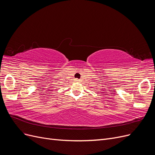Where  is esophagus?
<instances>
[{
    "label": "esophagus",
    "instance_id": "obj_1",
    "mask_svg": "<svg viewBox=\"0 0 155 155\" xmlns=\"http://www.w3.org/2000/svg\"><path fill=\"white\" fill-rule=\"evenodd\" d=\"M76 81H79V79H76Z\"/></svg>",
    "mask_w": 155,
    "mask_h": 155
}]
</instances>
